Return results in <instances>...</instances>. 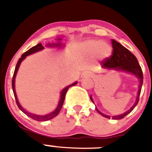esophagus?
I'll list each match as a JSON object with an SVG mask.
<instances>
[{
  "instance_id": "34e87169",
  "label": "esophagus",
  "mask_w": 152,
  "mask_h": 152,
  "mask_svg": "<svg viewBox=\"0 0 152 152\" xmlns=\"http://www.w3.org/2000/svg\"><path fill=\"white\" fill-rule=\"evenodd\" d=\"M91 77V74H89L88 72H84L82 73V75H80V79L83 80L84 78H87V77Z\"/></svg>"
}]
</instances>
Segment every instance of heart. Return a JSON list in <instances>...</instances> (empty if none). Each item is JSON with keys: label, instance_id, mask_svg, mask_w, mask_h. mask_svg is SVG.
<instances>
[{"label": "heart", "instance_id": "b5f03b06", "mask_svg": "<svg viewBox=\"0 0 152 152\" xmlns=\"http://www.w3.org/2000/svg\"><path fill=\"white\" fill-rule=\"evenodd\" d=\"M77 53L81 57L93 56L95 59L104 61L112 55V47L104 42L87 40L76 45Z\"/></svg>", "mask_w": 152, "mask_h": 152}]
</instances>
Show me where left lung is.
I'll return each mask as SVG.
<instances>
[{"mask_svg":"<svg viewBox=\"0 0 152 152\" xmlns=\"http://www.w3.org/2000/svg\"><path fill=\"white\" fill-rule=\"evenodd\" d=\"M112 45L113 49L112 56L102 61V67L103 68H107V69H115L116 71H123V72H128V73L135 75V77L139 79V91L137 94L136 100H135L134 105L124 113L121 114V115H118V116H112L113 119H121L124 118L127 114L133 110V109L139 103V96H140L142 86L143 84V74H142V68L139 65L136 57L132 53H131L129 50H128L123 45H122L121 44L119 43L118 42L114 39H112ZM90 98L94 103V100H93L91 96H90ZM96 110L100 115H102L104 117L108 118V119L110 118V116L102 113L101 112L98 110L97 109H96Z\"/></svg>","mask_w":152,"mask_h":152,"instance_id":"8db88e82","label":"left lung"}]
</instances>
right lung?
<instances>
[{"label": "right lung", "mask_w": 152, "mask_h": 152, "mask_svg": "<svg viewBox=\"0 0 152 152\" xmlns=\"http://www.w3.org/2000/svg\"><path fill=\"white\" fill-rule=\"evenodd\" d=\"M61 39H58V41L57 43H55V44L54 43H51V44L49 43V44H47L46 45L47 46H49V47H55V46L61 47V45H62V43H61V42H60V41H61ZM42 49H44V46L42 45V43H39L38 45H35V46L32 47L31 49H29V50L26 51V52H24L23 54L22 55V56H21V58H20V59H19L18 61H17V66H16L15 70H14V73H13V79H12V88H13V94H14V96H15L16 103H17L19 109H20V110L23 113H24L26 114V116H28L29 117H30L31 119H34V120H36V121H39V122H45V121H47V120H49V119H53V118L56 117V116H57L58 114L59 113L61 107H62L63 103H64V97H65V95H66V93H67V91H68V88H69L70 87L75 86V84H77V81H76V82L73 83L72 84H70V85L67 86L66 88H64V89L61 91V96H60V100H59V102H58V107H57V108H56V110L53 111V112L50 113H49V114H46V115H36V114L31 113H29L28 111H26V110H24V109L20 106V103H19L18 99H17V94H16V91H15L16 75H17V71H18L19 67H20V65L21 62L23 61V60L26 58V56H29V55H31V54H33V53H35V52H39V51L42 50Z\"/></svg>", "instance_id": "1"}]
</instances>
